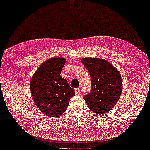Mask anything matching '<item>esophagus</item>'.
<instances>
[{"label": "esophagus", "mask_w": 150, "mask_h": 150, "mask_svg": "<svg viewBox=\"0 0 150 150\" xmlns=\"http://www.w3.org/2000/svg\"><path fill=\"white\" fill-rule=\"evenodd\" d=\"M74 91H75L76 94H80V90L79 88H76L74 90Z\"/></svg>", "instance_id": "obj_1"}]
</instances>
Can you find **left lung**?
Instances as JSON below:
<instances>
[{"instance_id": "8db88e82", "label": "left lung", "mask_w": 150, "mask_h": 150, "mask_svg": "<svg viewBox=\"0 0 150 150\" xmlns=\"http://www.w3.org/2000/svg\"><path fill=\"white\" fill-rule=\"evenodd\" d=\"M82 63L88 70L92 80V89L84 100L92 111L96 114L107 113L120 98L122 79L118 70L106 59L85 57Z\"/></svg>"}]
</instances>
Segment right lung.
I'll use <instances>...</instances> for the list:
<instances>
[{
  "label": "right lung",
  "mask_w": 150,
  "mask_h": 150,
  "mask_svg": "<svg viewBox=\"0 0 150 150\" xmlns=\"http://www.w3.org/2000/svg\"><path fill=\"white\" fill-rule=\"evenodd\" d=\"M66 59L52 57L41 64L30 82L31 96L37 107L46 116L58 117L67 109L75 95L67 80L60 76Z\"/></svg>",
  "instance_id": "right-lung-1"
}]
</instances>
